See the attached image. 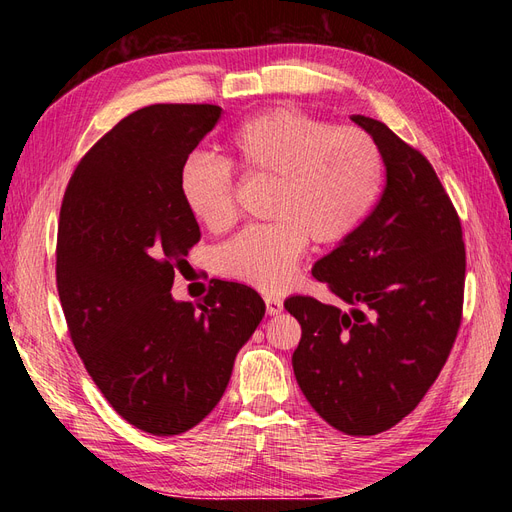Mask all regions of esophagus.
I'll return each instance as SVG.
<instances>
[{
    "label": "esophagus",
    "instance_id": "1",
    "mask_svg": "<svg viewBox=\"0 0 512 512\" xmlns=\"http://www.w3.org/2000/svg\"><path fill=\"white\" fill-rule=\"evenodd\" d=\"M265 305H267V314L269 316H277L284 309V303H282V299H277V297H273V294H267L265 297Z\"/></svg>",
    "mask_w": 512,
    "mask_h": 512
}]
</instances>
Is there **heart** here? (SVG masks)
I'll use <instances>...</instances> for the list:
<instances>
[{"label": "heart", "instance_id": "b5f03b06", "mask_svg": "<svg viewBox=\"0 0 512 512\" xmlns=\"http://www.w3.org/2000/svg\"><path fill=\"white\" fill-rule=\"evenodd\" d=\"M245 173L273 177L269 218L247 226L213 254L218 273L260 290H282L307 239L344 241L374 209L382 188V156L367 132L333 128L297 108H271L243 121L226 138ZM232 168L192 153L179 168V194L194 218L222 228L235 215Z\"/></svg>", "mask_w": 512, "mask_h": 512}]
</instances>
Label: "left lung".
Listing matches in <instances>:
<instances>
[{"instance_id": "left-lung-1", "label": "left lung", "mask_w": 512, "mask_h": 512, "mask_svg": "<svg viewBox=\"0 0 512 512\" xmlns=\"http://www.w3.org/2000/svg\"><path fill=\"white\" fill-rule=\"evenodd\" d=\"M380 149L386 185L350 237L312 275L337 303L290 297L301 324L292 369L331 427L376 436L410 414L436 382L461 322L466 247L451 198L423 153L354 115Z\"/></svg>"}]
</instances>
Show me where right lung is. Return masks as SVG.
<instances>
[{"instance_id": "add662e5", "label": "right lung", "mask_w": 512, "mask_h": 512, "mask_svg": "<svg viewBox=\"0 0 512 512\" xmlns=\"http://www.w3.org/2000/svg\"><path fill=\"white\" fill-rule=\"evenodd\" d=\"M220 117L213 104L128 115L85 153L61 203L57 290L72 344L108 404L153 436H179L218 406L265 316L245 284L213 280L198 307L170 292L200 239L179 168Z\"/></svg>"}]
</instances>
